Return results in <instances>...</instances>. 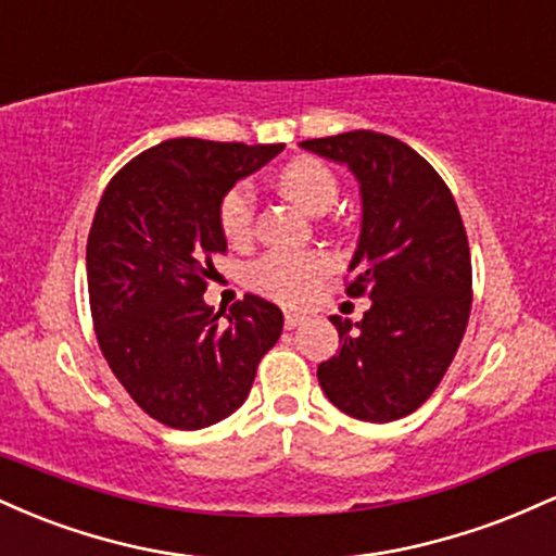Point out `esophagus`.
Here are the masks:
<instances>
[{
    "label": "esophagus",
    "mask_w": 556,
    "mask_h": 556,
    "mask_svg": "<svg viewBox=\"0 0 556 556\" xmlns=\"http://www.w3.org/2000/svg\"><path fill=\"white\" fill-rule=\"evenodd\" d=\"M303 321H305L303 314H292V311H287L285 314V329H298Z\"/></svg>",
    "instance_id": "34e87169"
}]
</instances>
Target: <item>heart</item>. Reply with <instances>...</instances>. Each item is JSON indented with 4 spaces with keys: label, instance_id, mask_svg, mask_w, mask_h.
Instances as JSON below:
<instances>
[{
    "label": "heart",
    "instance_id": "b5f03b06",
    "mask_svg": "<svg viewBox=\"0 0 556 556\" xmlns=\"http://www.w3.org/2000/svg\"><path fill=\"white\" fill-rule=\"evenodd\" d=\"M277 190L290 198L305 214H324L334 206L340 182L334 172L318 159L303 156L285 164L277 172ZM219 227L229 242L251 238L253 229V193L248 185L229 188L219 203ZM329 269V261L318 253H287L271 251L261 256L248 269V282L261 295L279 300V303H303L311 298L318 279Z\"/></svg>",
    "mask_w": 556,
    "mask_h": 556
}]
</instances>
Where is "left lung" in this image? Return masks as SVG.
Segmentation results:
<instances>
[{
    "label": "left lung",
    "instance_id": "left-lung-1",
    "mask_svg": "<svg viewBox=\"0 0 556 556\" xmlns=\"http://www.w3.org/2000/svg\"><path fill=\"white\" fill-rule=\"evenodd\" d=\"M300 146L361 185L348 295L371 300L361 321L331 316L342 348L318 366V384L358 420L405 418L439 387L468 327L473 274L457 203L437 169L392 136L353 130Z\"/></svg>",
    "mask_w": 556,
    "mask_h": 556
}]
</instances>
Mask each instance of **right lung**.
I'll use <instances>...</instances> for the list:
<instances>
[{"mask_svg":"<svg viewBox=\"0 0 556 556\" xmlns=\"http://www.w3.org/2000/svg\"><path fill=\"white\" fill-rule=\"evenodd\" d=\"M282 143L172 138L106 185L86 248L99 348L138 407L180 431L219 424L245 402L285 316L245 295L225 319L203 300L227 253L219 203Z\"/></svg>","mask_w":556,"mask_h":556,"instance_id":"right-lung-1","label":"right lung"}]
</instances>
